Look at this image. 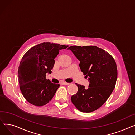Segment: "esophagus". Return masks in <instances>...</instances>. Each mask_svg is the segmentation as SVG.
Instances as JSON below:
<instances>
[{"instance_id": "1", "label": "esophagus", "mask_w": 135, "mask_h": 135, "mask_svg": "<svg viewBox=\"0 0 135 135\" xmlns=\"http://www.w3.org/2000/svg\"><path fill=\"white\" fill-rule=\"evenodd\" d=\"M62 85H69L70 83H67V82H65V81H63L61 83Z\"/></svg>"}]
</instances>
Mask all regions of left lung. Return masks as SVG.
Returning a JSON list of instances; mask_svg holds the SVG:
<instances>
[{"label": "left lung", "instance_id": "obj_1", "mask_svg": "<svg viewBox=\"0 0 135 135\" xmlns=\"http://www.w3.org/2000/svg\"><path fill=\"white\" fill-rule=\"evenodd\" d=\"M80 61L81 71L89 82L85 89L81 85L71 97L76 108L82 112H93L105 102L115 88L117 68L113 57L96 46H71L68 47Z\"/></svg>", "mask_w": 135, "mask_h": 135}]
</instances>
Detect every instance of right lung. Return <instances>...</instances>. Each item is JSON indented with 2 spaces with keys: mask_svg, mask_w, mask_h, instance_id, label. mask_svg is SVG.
Returning <instances> with one entry per match:
<instances>
[{
  "mask_svg": "<svg viewBox=\"0 0 135 135\" xmlns=\"http://www.w3.org/2000/svg\"><path fill=\"white\" fill-rule=\"evenodd\" d=\"M68 45L42 42L30 49L23 56L18 70L20 88L26 100L35 106L51 100L60 84L51 83L46 74L51 73L54 59Z\"/></svg>",
  "mask_w": 135,
  "mask_h": 135,
  "instance_id": "obj_1",
  "label": "right lung"
}]
</instances>
